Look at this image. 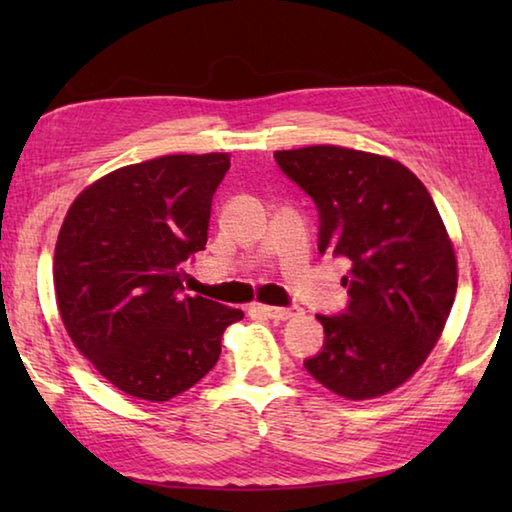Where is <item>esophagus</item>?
Listing matches in <instances>:
<instances>
[{
	"label": "esophagus",
	"instance_id": "1",
	"mask_svg": "<svg viewBox=\"0 0 512 512\" xmlns=\"http://www.w3.org/2000/svg\"><path fill=\"white\" fill-rule=\"evenodd\" d=\"M257 311L259 314H264V316H268V318H273V320H287V318H293V316H300L302 311H300V307H268V305H257Z\"/></svg>",
	"mask_w": 512,
	"mask_h": 512
}]
</instances>
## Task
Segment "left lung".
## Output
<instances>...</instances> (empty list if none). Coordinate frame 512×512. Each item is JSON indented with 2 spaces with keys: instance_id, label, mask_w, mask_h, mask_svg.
I'll list each match as a JSON object with an SVG mask.
<instances>
[{
  "instance_id": "obj_1",
  "label": "left lung",
  "mask_w": 512,
  "mask_h": 512,
  "mask_svg": "<svg viewBox=\"0 0 512 512\" xmlns=\"http://www.w3.org/2000/svg\"><path fill=\"white\" fill-rule=\"evenodd\" d=\"M318 210V253L350 259L348 305L316 318L325 341L311 377L348 400L404 384L436 345L456 296V257L443 219L404 164L341 146L275 151Z\"/></svg>"
}]
</instances>
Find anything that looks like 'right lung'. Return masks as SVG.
I'll return each instance as SVG.
<instances>
[{"label":"right lung","instance_id":"add662e5","mask_svg":"<svg viewBox=\"0 0 512 512\" xmlns=\"http://www.w3.org/2000/svg\"><path fill=\"white\" fill-rule=\"evenodd\" d=\"M225 153L164 155L90 185L69 207L54 255L69 339L112 386L167 402L210 372L241 309L183 293L205 250Z\"/></svg>","mask_w":512,"mask_h":512}]
</instances>
